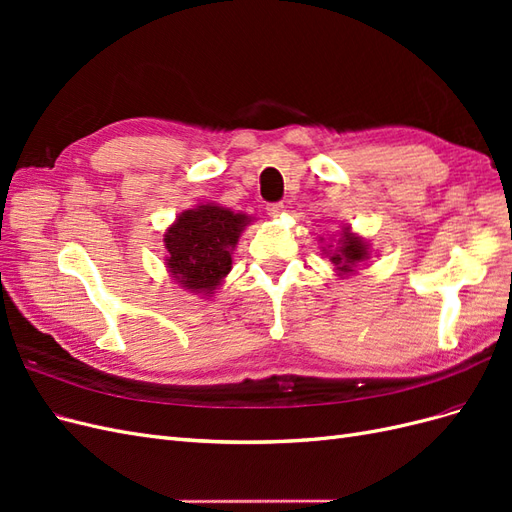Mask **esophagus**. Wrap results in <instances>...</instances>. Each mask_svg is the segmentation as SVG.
I'll use <instances>...</instances> for the list:
<instances>
[{
  "label": "esophagus",
  "instance_id": "obj_1",
  "mask_svg": "<svg viewBox=\"0 0 512 512\" xmlns=\"http://www.w3.org/2000/svg\"><path fill=\"white\" fill-rule=\"evenodd\" d=\"M267 213L271 215V218H280V215L284 213V205L282 203H269Z\"/></svg>",
  "mask_w": 512,
  "mask_h": 512
}]
</instances>
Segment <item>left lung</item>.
<instances>
[{"mask_svg": "<svg viewBox=\"0 0 512 512\" xmlns=\"http://www.w3.org/2000/svg\"><path fill=\"white\" fill-rule=\"evenodd\" d=\"M324 250V254L329 256V260L335 265V271L339 275H348L354 271V267L359 265V262L367 260L369 258V245L363 237L354 235V232H350L348 226L342 228V237H339V243L334 250Z\"/></svg>", "mask_w": 512, "mask_h": 512, "instance_id": "8db88e82", "label": "left lung"}]
</instances>
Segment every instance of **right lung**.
Masks as SVG:
<instances>
[{"instance_id":"right-lung-1","label":"right lung","mask_w":512,"mask_h":512,"mask_svg":"<svg viewBox=\"0 0 512 512\" xmlns=\"http://www.w3.org/2000/svg\"><path fill=\"white\" fill-rule=\"evenodd\" d=\"M250 222V215L213 203L183 211L164 232L168 273L181 288L211 297L230 273L232 250Z\"/></svg>"}]
</instances>
